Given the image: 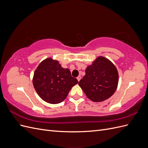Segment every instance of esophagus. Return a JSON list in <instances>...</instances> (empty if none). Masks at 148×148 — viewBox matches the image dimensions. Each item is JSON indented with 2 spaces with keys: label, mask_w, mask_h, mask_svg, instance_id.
Listing matches in <instances>:
<instances>
[{
  "label": "esophagus",
  "mask_w": 148,
  "mask_h": 148,
  "mask_svg": "<svg viewBox=\"0 0 148 148\" xmlns=\"http://www.w3.org/2000/svg\"><path fill=\"white\" fill-rule=\"evenodd\" d=\"M77 78V79H78V81L79 82L80 79H81V76H78V77Z\"/></svg>",
  "instance_id": "obj_1"
}]
</instances>
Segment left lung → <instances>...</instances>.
<instances>
[{"label": "left lung", "instance_id": "8db88e82", "mask_svg": "<svg viewBox=\"0 0 148 148\" xmlns=\"http://www.w3.org/2000/svg\"><path fill=\"white\" fill-rule=\"evenodd\" d=\"M85 73L78 84L89 99L102 102L112 96L118 85L119 74L110 60L98 57L87 67Z\"/></svg>", "mask_w": 148, "mask_h": 148}]
</instances>
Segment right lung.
Wrapping results in <instances>:
<instances>
[{
    "mask_svg": "<svg viewBox=\"0 0 148 148\" xmlns=\"http://www.w3.org/2000/svg\"><path fill=\"white\" fill-rule=\"evenodd\" d=\"M33 83L42 99L50 104H58L66 97L71 88L78 82L71 77L68 69L62 68L59 62L47 59L36 70Z\"/></svg>",
    "mask_w": 148,
    "mask_h": 148,
    "instance_id": "obj_1",
    "label": "right lung"
}]
</instances>
